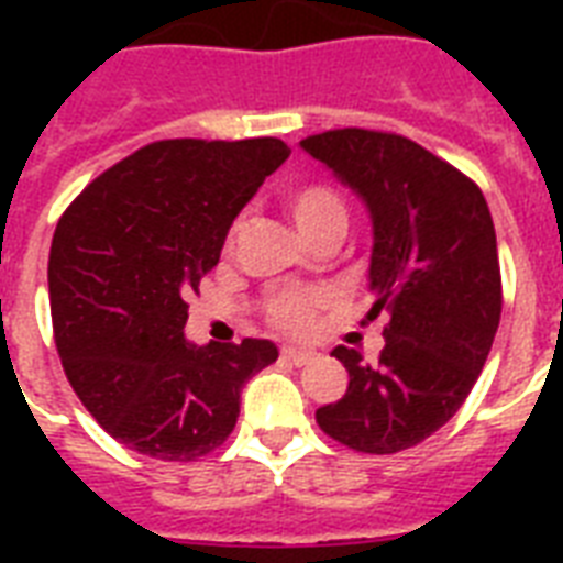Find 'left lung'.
<instances>
[{"instance_id": "left-lung-1", "label": "left lung", "mask_w": 563, "mask_h": 563, "mask_svg": "<svg viewBox=\"0 0 563 563\" xmlns=\"http://www.w3.org/2000/svg\"><path fill=\"white\" fill-rule=\"evenodd\" d=\"M286 161L280 140H161L84 189L48 251V307L66 379L119 444L195 462L228 441L239 397L277 360L265 339L187 335V298L242 207ZM280 166V164H278Z\"/></svg>"}]
</instances>
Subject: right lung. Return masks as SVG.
<instances>
[{
  "label": "right lung",
  "instance_id": "1",
  "mask_svg": "<svg viewBox=\"0 0 563 563\" xmlns=\"http://www.w3.org/2000/svg\"><path fill=\"white\" fill-rule=\"evenodd\" d=\"M300 148L360 195L374 224L368 351L335 347L347 391L316 411L351 450H409L453 418L479 379L503 312L488 203L462 172L411 140L362 128L307 136Z\"/></svg>",
  "mask_w": 563,
  "mask_h": 563
}]
</instances>
